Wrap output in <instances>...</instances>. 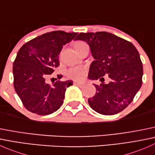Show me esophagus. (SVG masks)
<instances>
[{"label":"esophagus","mask_w":155,"mask_h":155,"mask_svg":"<svg viewBox=\"0 0 155 155\" xmlns=\"http://www.w3.org/2000/svg\"><path fill=\"white\" fill-rule=\"evenodd\" d=\"M75 85H76L77 86L80 87H82L83 86H85V84L83 83V82H74Z\"/></svg>","instance_id":"esophagus-1"}]
</instances>
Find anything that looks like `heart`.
Returning a JSON list of instances; mask_svg holds the SVG:
<instances>
[{
    "mask_svg": "<svg viewBox=\"0 0 155 155\" xmlns=\"http://www.w3.org/2000/svg\"><path fill=\"white\" fill-rule=\"evenodd\" d=\"M83 44H85L84 42L76 41L74 43V47L75 48H76ZM67 74H68V77L71 78V79H75V80H80V79H83L84 76H85V68H82V67H75V68H72L68 70Z\"/></svg>",
    "mask_w": 155,
    "mask_h": 155,
    "instance_id": "1",
    "label": "heart"
}]
</instances>
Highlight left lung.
Masks as SVG:
<instances>
[{"mask_svg": "<svg viewBox=\"0 0 155 155\" xmlns=\"http://www.w3.org/2000/svg\"><path fill=\"white\" fill-rule=\"evenodd\" d=\"M77 40L86 42L94 59L87 78L101 82L100 85L94 84L97 92L88 98L90 107L105 115L124 110L142 85L143 64L137 49L130 42L104 31L80 33L75 39ZM105 74L110 79L107 84L102 78Z\"/></svg>", "mask_w": 155, "mask_h": 155, "instance_id": "8db88e82", "label": "left lung"}]
</instances>
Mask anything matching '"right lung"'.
I'll list each match as a JSON object with an SVG mask.
<instances>
[{
  "label": "right lung",
  "mask_w": 155,
  "mask_h": 155,
  "mask_svg": "<svg viewBox=\"0 0 155 155\" xmlns=\"http://www.w3.org/2000/svg\"><path fill=\"white\" fill-rule=\"evenodd\" d=\"M76 35V33L51 31L30 40L18 51L12 68L14 87L30 112L49 115L62 105L67 87L73 85V81H57L49 85L46 80L59 66L58 54L63 46Z\"/></svg>",
  "instance_id": "right-lung-1"
}]
</instances>
